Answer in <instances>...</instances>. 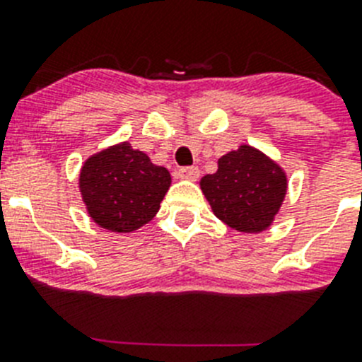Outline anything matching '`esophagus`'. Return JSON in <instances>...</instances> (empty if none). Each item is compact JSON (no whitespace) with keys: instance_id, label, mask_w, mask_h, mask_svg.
<instances>
[{"instance_id":"obj_1","label":"esophagus","mask_w":362,"mask_h":362,"mask_svg":"<svg viewBox=\"0 0 362 362\" xmlns=\"http://www.w3.org/2000/svg\"><path fill=\"white\" fill-rule=\"evenodd\" d=\"M199 168H197V166H183V168H179L177 170V175L181 179H192V181H194V179H197L199 177Z\"/></svg>"}]
</instances>
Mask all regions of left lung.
<instances>
[{
	"instance_id": "8db88e82",
	"label": "left lung",
	"mask_w": 362,
	"mask_h": 362,
	"mask_svg": "<svg viewBox=\"0 0 362 362\" xmlns=\"http://www.w3.org/2000/svg\"><path fill=\"white\" fill-rule=\"evenodd\" d=\"M201 188L226 225L239 232H261L283 203L286 177L267 156L243 145L219 159L217 172L204 175Z\"/></svg>"
}]
</instances>
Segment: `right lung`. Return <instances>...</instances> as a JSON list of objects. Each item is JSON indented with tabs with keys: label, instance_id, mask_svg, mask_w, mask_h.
I'll return each instance as SVG.
<instances>
[{
	"label": "right lung",
	"instance_id": "1",
	"mask_svg": "<svg viewBox=\"0 0 362 362\" xmlns=\"http://www.w3.org/2000/svg\"><path fill=\"white\" fill-rule=\"evenodd\" d=\"M168 187V170L152 165L145 152L129 143L92 156L79 175L88 214L112 232H132L146 225L158 214Z\"/></svg>",
	"mask_w": 362,
	"mask_h": 362
}]
</instances>
